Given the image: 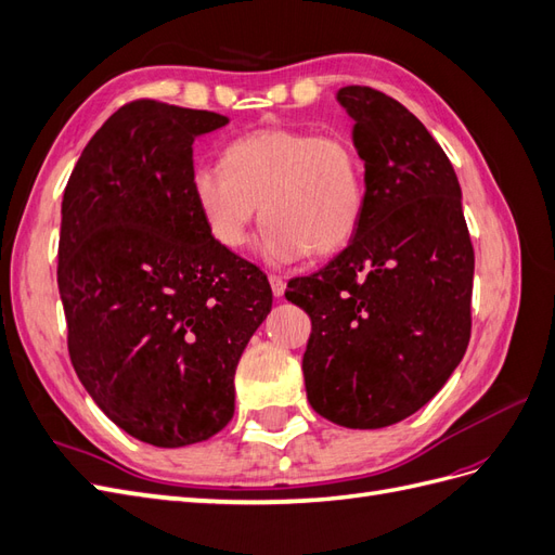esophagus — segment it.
<instances>
[{"label": "esophagus", "instance_id": "34e87169", "mask_svg": "<svg viewBox=\"0 0 555 555\" xmlns=\"http://www.w3.org/2000/svg\"><path fill=\"white\" fill-rule=\"evenodd\" d=\"M268 282H271V289H273V296H282L284 294V287H287V284H284V278L282 275H268Z\"/></svg>", "mask_w": 555, "mask_h": 555}]
</instances>
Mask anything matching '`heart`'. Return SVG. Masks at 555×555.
I'll return each mask as SVG.
<instances>
[{
    "instance_id": "b5f03b06",
    "label": "heart",
    "mask_w": 555,
    "mask_h": 555,
    "mask_svg": "<svg viewBox=\"0 0 555 555\" xmlns=\"http://www.w3.org/2000/svg\"><path fill=\"white\" fill-rule=\"evenodd\" d=\"M190 184L208 233L227 249H241L263 215L261 251L278 263L347 247L367 198L357 143L312 129L249 131L227 145L224 169L196 166Z\"/></svg>"
}]
</instances>
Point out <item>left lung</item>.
Here are the masks:
<instances>
[{
  "mask_svg": "<svg viewBox=\"0 0 555 555\" xmlns=\"http://www.w3.org/2000/svg\"><path fill=\"white\" fill-rule=\"evenodd\" d=\"M365 162L363 222L338 257L289 282L310 314L308 400L345 428L402 422L456 371L473 328L475 249L461 184L440 143L379 90L347 86Z\"/></svg>",
  "mask_w": 555,
  "mask_h": 555,
  "instance_id": "1",
  "label": "left lung"
}]
</instances>
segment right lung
I'll use <instances>...</instances> for the list:
<instances>
[{
	"label": "right lung",
	"instance_id": "add662e5",
	"mask_svg": "<svg viewBox=\"0 0 555 555\" xmlns=\"http://www.w3.org/2000/svg\"><path fill=\"white\" fill-rule=\"evenodd\" d=\"M220 113L137 99L82 150L62 198L57 287L78 379L141 442H204L273 292L217 243L192 196V143Z\"/></svg>",
	"mask_w": 555,
	"mask_h": 555
}]
</instances>
